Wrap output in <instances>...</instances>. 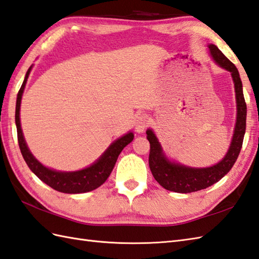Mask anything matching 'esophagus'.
Segmentation results:
<instances>
[{"mask_svg":"<svg viewBox=\"0 0 259 259\" xmlns=\"http://www.w3.org/2000/svg\"><path fill=\"white\" fill-rule=\"evenodd\" d=\"M149 122H150V120H149L148 115H146V113L139 115L137 117V120H136V131L141 134V132H143L144 129L148 127Z\"/></svg>","mask_w":259,"mask_h":259,"instance_id":"esophagus-1","label":"esophagus"}]
</instances>
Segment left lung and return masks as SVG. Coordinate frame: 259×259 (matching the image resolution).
<instances>
[{
    "label": "left lung",
    "instance_id": "8db88e82",
    "mask_svg": "<svg viewBox=\"0 0 259 259\" xmlns=\"http://www.w3.org/2000/svg\"><path fill=\"white\" fill-rule=\"evenodd\" d=\"M208 48L215 63L222 68L230 71L234 81V87H235L237 118L231 146L225 157L219 163L208 167H190L180 163H174L164 155L154 132L151 129L147 130V139L150 142L149 166L152 176L155 181L161 186H163L165 190L178 192V193H191V192L206 189L219 182L230 172L236 162L243 146L247 108H246L239 73L236 66L218 47L211 44L208 45Z\"/></svg>",
    "mask_w": 259,
    "mask_h": 259
}]
</instances>
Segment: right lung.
<instances>
[{"label": "right lung", "instance_id": "obj_1", "mask_svg": "<svg viewBox=\"0 0 259 259\" xmlns=\"http://www.w3.org/2000/svg\"><path fill=\"white\" fill-rule=\"evenodd\" d=\"M31 69L32 66L28 68L25 78H24V81L19 90V94H17L15 109L17 140H19L21 152L24 160L26 162V164L39 180H41V181L46 183L48 186H51L52 189L58 192H63V193H85V192H89L99 188L101 184H104L106 182L108 177L110 176L120 152L122 151L125 146H128V144L134 140V134H132V132H128L127 135H124L116 141H113L109 146V148L104 152V154H102L94 164L86 167V169L75 172H61L44 166L39 161L35 159L34 155L27 148V144L25 142V139H24L20 122V108L22 95L24 92V88H25L28 75L31 73Z\"/></svg>", "mask_w": 259, "mask_h": 259}]
</instances>
